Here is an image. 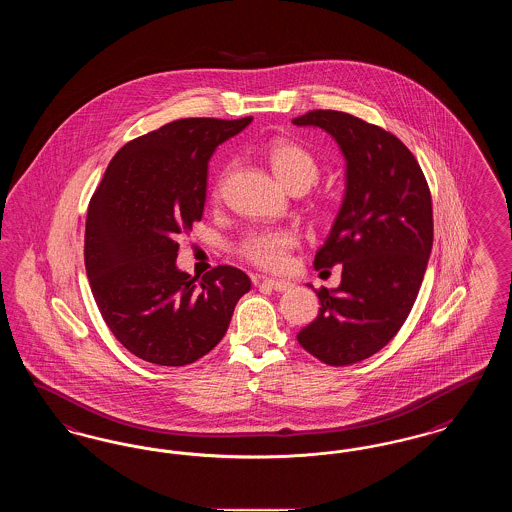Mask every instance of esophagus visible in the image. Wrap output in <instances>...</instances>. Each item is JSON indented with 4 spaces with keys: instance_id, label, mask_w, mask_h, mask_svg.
Segmentation results:
<instances>
[{
    "instance_id": "34e87169",
    "label": "esophagus",
    "mask_w": 512,
    "mask_h": 512,
    "mask_svg": "<svg viewBox=\"0 0 512 512\" xmlns=\"http://www.w3.org/2000/svg\"><path fill=\"white\" fill-rule=\"evenodd\" d=\"M261 286L270 288V290H274V292H288V290H292L293 288L292 282L274 280V278H263V280H261Z\"/></svg>"
}]
</instances>
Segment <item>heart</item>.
I'll list each match as a JSON object with an SVG mask.
<instances>
[{"mask_svg":"<svg viewBox=\"0 0 512 512\" xmlns=\"http://www.w3.org/2000/svg\"><path fill=\"white\" fill-rule=\"evenodd\" d=\"M265 157L276 178L292 192L309 190L320 176L317 157L307 147L293 140L278 138L268 142ZM226 176L228 169L220 172L219 178L213 184L211 197L215 201H219L222 195ZM297 244L299 236L292 228H261L245 234L236 245V253L240 259H244L245 263L253 267L278 272L288 267L290 255Z\"/></svg>","mask_w":512,"mask_h":512,"instance_id":"1","label":"heart"}]
</instances>
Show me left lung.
<instances>
[{
	"label": "left lung",
	"mask_w": 512,
	"mask_h": 512,
	"mask_svg": "<svg viewBox=\"0 0 512 512\" xmlns=\"http://www.w3.org/2000/svg\"><path fill=\"white\" fill-rule=\"evenodd\" d=\"M336 138L347 159L340 215L315 268L341 265L340 288L315 290L318 315L297 341L330 366L378 353L413 309L434 244L432 195L409 147L388 130L341 111L315 109L297 119Z\"/></svg>",
	"instance_id": "1"
}]
</instances>
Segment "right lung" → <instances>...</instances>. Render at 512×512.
Listing matches in <instances>:
<instances>
[{"label": "right lung", "instance_id": "right-lung-1", "mask_svg": "<svg viewBox=\"0 0 512 512\" xmlns=\"http://www.w3.org/2000/svg\"><path fill=\"white\" fill-rule=\"evenodd\" d=\"M249 122L180 119L130 140L90 199V288L113 336L142 361L195 363L224 338L238 299L251 290L249 276L230 265L211 268L199 284L176 268V236L203 217L209 159Z\"/></svg>", "mask_w": 512, "mask_h": 512}]
</instances>
